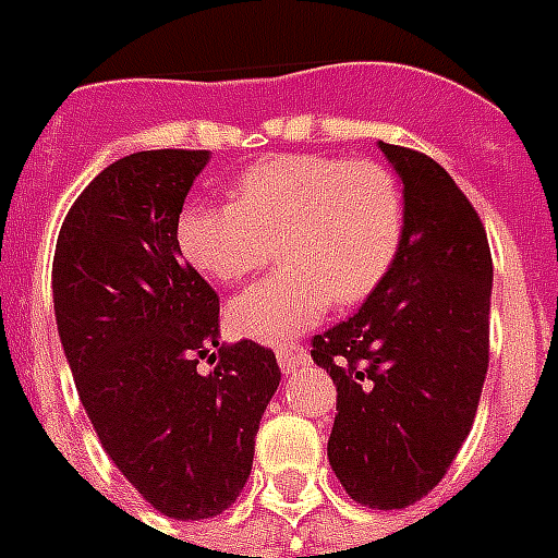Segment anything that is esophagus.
I'll return each instance as SVG.
<instances>
[{"mask_svg": "<svg viewBox=\"0 0 558 558\" xmlns=\"http://www.w3.org/2000/svg\"><path fill=\"white\" fill-rule=\"evenodd\" d=\"M310 363V354L307 348L298 345V342H287V345L278 348V365L280 372H295V368H301V365Z\"/></svg>", "mask_w": 558, "mask_h": 558, "instance_id": "esophagus-1", "label": "esophagus"}]
</instances>
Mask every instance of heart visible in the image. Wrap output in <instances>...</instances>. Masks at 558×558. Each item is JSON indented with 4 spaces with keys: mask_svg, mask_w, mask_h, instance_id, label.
I'll return each mask as SVG.
<instances>
[{
    "mask_svg": "<svg viewBox=\"0 0 558 558\" xmlns=\"http://www.w3.org/2000/svg\"><path fill=\"white\" fill-rule=\"evenodd\" d=\"M403 186L372 157L271 155L231 186V204H190L178 248L193 269L233 287L271 260L283 266L228 307L240 336L280 342L318 325L330 304L372 295L398 260Z\"/></svg>",
    "mask_w": 558,
    "mask_h": 558,
    "instance_id": "b5f03b06",
    "label": "heart"
}]
</instances>
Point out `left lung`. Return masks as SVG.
<instances>
[{"mask_svg": "<svg viewBox=\"0 0 558 558\" xmlns=\"http://www.w3.org/2000/svg\"><path fill=\"white\" fill-rule=\"evenodd\" d=\"M403 181L398 260L348 322L313 336L336 383L327 459L356 504L403 509L439 486L488 372L492 251L474 204L424 151L380 143Z\"/></svg>", "mask_w": 558, "mask_h": 558, "instance_id": "obj_1", "label": "left lung"}]
</instances>
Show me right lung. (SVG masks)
<instances>
[{
    "label": "right lung",
    "mask_w": 558,
    "mask_h": 558,
    "mask_svg": "<svg viewBox=\"0 0 558 558\" xmlns=\"http://www.w3.org/2000/svg\"><path fill=\"white\" fill-rule=\"evenodd\" d=\"M207 157L157 148L110 163L66 213L52 263L63 354L101 448L178 521L222 515L240 497L280 383L271 348L219 345V295L178 248Z\"/></svg>",
    "instance_id": "obj_1"
}]
</instances>
